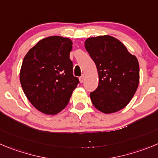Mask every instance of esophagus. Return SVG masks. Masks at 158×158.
<instances>
[{
    "label": "esophagus",
    "mask_w": 158,
    "mask_h": 158,
    "mask_svg": "<svg viewBox=\"0 0 158 158\" xmlns=\"http://www.w3.org/2000/svg\"><path fill=\"white\" fill-rule=\"evenodd\" d=\"M83 81H84V75H82V76H80V77H79V82L82 83V82H83Z\"/></svg>",
    "instance_id": "34e87169"
}]
</instances>
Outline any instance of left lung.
<instances>
[{
	"label": "left lung",
	"instance_id": "left-lung-1",
	"mask_svg": "<svg viewBox=\"0 0 158 158\" xmlns=\"http://www.w3.org/2000/svg\"><path fill=\"white\" fill-rule=\"evenodd\" d=\"M85 48L97 66L99 84L90 93L92 104L104 114L117 112L126 107L139 82V65L136 57L113 36L88 38Z\"/></svg>",
	"mask_w": 158,
	"mask_h": 158
}]
</instances>
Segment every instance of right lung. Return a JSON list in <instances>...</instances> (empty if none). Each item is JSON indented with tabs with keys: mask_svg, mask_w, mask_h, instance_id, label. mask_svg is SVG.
<instances>
[{
	"mask_svg": "<svg viewBox=\"0 0 158 158\" xmlns=\"http://www.w3.org/2000/svg\"><path fill=\"white\" fill-rule=\"evenodd\" d=\"M70 39L48 36L32 47L23 59L20 82L27 99L40 112L54 115L69 104L79 82L69 58Z\"/></svg>",
	"mask_w": 158,
	"mask_h": 158,
	"instance_id": "right-lung-1",
	"label": "right lung"
}]
</instances>
